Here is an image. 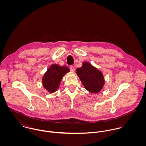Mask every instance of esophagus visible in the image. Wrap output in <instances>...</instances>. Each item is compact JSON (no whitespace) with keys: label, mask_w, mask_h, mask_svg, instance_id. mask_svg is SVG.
Here are the masks:
<instances>
[{"label":"esophagus","mask_w":146,"mask_h":146,"mask_svg":"<svg viewBox=\"0 0 146 146\" xmlns=\"http://www.w3.org/2000/svg\"><path fill=\"white\" fill-rule=\"evenodd\" d=\"M70 70H71V71L72 72H74V71H75V67H74V66H71L70 67Z\"/></svg>","instance_id":"obj_1"}]
</instances>
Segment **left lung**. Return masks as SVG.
<instances>
[{"mask_svg": "<svg viewBox=\"0 0 146 146\" xmlns=\"http://www.w3.org/2000/svg\"><path fill=\"white\" fill-rule=\"evenodd\" d=\"M76 74L84 88L90 93H98L104 86L103 74L89 62H83L82 66L76 69Z\"/></svg>", "mask_w": 146, "mask_h": 146, "instance_id": "obj_1", "label": "left lung"}]
</instances>
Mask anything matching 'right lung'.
Listing matches in <instances>:
<instances>
[{
  "instance_id": "right-lung-1",
  "label": "right lung",
  "mask_w": 146,
  "mask_h": 146,
  "mask_svg": "<svg viewBox=\"0 0 146 146\" xmlns=\"http://www.w3.org/2000/svg\"><path fill=\"white\" fill-rule=\"evenodd\" d=\"M70 71L67 66L52 64L42 76V83L44 88L50 93L55 92L57 90L64 75Z\"/></svg>"
}]
</instances>
